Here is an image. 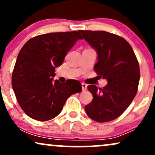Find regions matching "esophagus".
<instances>
[{
	"label": "esophagus",
	"mask_w": 155,
	"mask_h": 155,
	"mask_svg": "<svg viewBox=\"0 0 155 155\" xmlns=\"http://www.w3.org/2000/svg\"><path fill=\"white\" fill-rule=\"evenodd\" d=\"M87 85L86 84L81 83V87H82L83 91H85V90H87Z\"/></svg>",
	"instance_id": "esophagus-1"
}]
</instances>
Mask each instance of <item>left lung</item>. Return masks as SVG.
<instances>
[{"instance_id": "left-lung-1", "label": "left lung", "mask_w": 155, "mask_h": 155, "mask_svg": "<svg viewBox=\"0 0 155 155\" xmlns=\"http://www.w3.org/2000/svg\"><path fill=\"white\" fill-rule=\"evenodd\" d=\"M97 54L95 72L108 84L103 88L89 85L92 102L85 111L92 120L106 122L117 119L127 109L138 90L139 64L125 39L106 31H79Z\"/></svg>"}]
</instances>
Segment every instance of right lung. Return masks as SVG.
<instances>
[{
    "label": "right lung",
    "mask_w": 155,
    "mask_h": 155,
    "mask_svg": "<svg viewBox=\"0 0 155 155\" xmlns=\"http://www.w3.org/2000/svg\"><path fill=\"white\" fill-rule=\"evenodd\" d=\"M79 39L82 37L78 31L47 33L31 38L21 49L12 84L18 104L31 118L41 122L54 118L67 99L81 91L77 80L53 81L55 68L63 64Z\"/></svg>",
    "instance_id": "obj_1"
}]
</instances>
